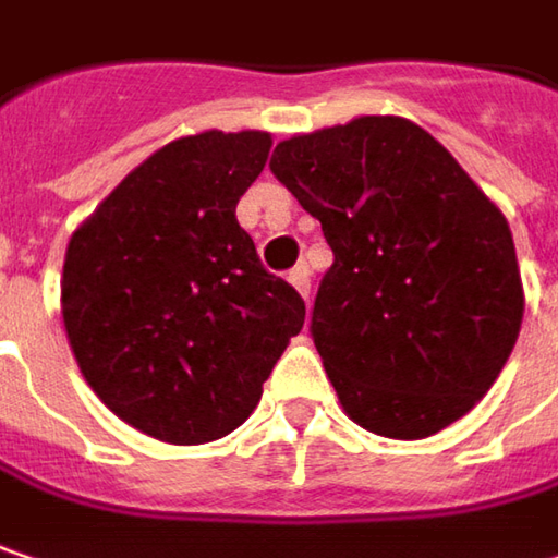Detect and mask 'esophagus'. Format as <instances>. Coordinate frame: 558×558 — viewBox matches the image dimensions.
I'll use <instances>...</instances> for the list:
<instances>
[{"label": "esophagus", "instance_id": "esophagus-1", "mask_svg": "<svg viewBox=\"0 0 558 558\" xmlns=\"http://www.w3.org/2000/svg\"><path fill=\"white\" fill-rule=\"evenodd\" d=\"M287 280H290V283H293V287L300 290V296H303V300H310L312 271H310V265H306V262H303V265H296V268H293V271L287 275Z\"/></svg>", "mask_w": 558, "mask_h": 558}]
</instances>
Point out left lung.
<instances>
[{"label": "left lung", "instance_id": "obj_1", "mask_svg": "<svg viewBox=\"0 0 558 558\" xmlns=\"http://www.w3.org/2000/svg\"><path fill=\"white\" fill-rule=\"evenodd\" d=\"M271 173L335 252L310 331L347 416L385 439L461 420L499 378L524 318L506 214L401 116L293 135Z\"/></svg>", "mask_w": 558, "mask_h": 558}]
</instances>
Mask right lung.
Listing matches in <instances>:
<instances>
[{
	"label": "right lung",
	"instance_id": "obj_1",
	"mask_svg": "<svg viewBox=\"0 0 558 558\" xmlns=\"http://www.w3.org/2000/svg\"><path fill=\"white\" fill-rule=\"evenodd\" d=\"M268 132H198L138 163L72 233L62 322L84 381L138 433L214 442L262 398L306 303L236 220Z\"/></svg>",
	"mask_w": 558,
	"mask_h": 558
}]
</instances>
